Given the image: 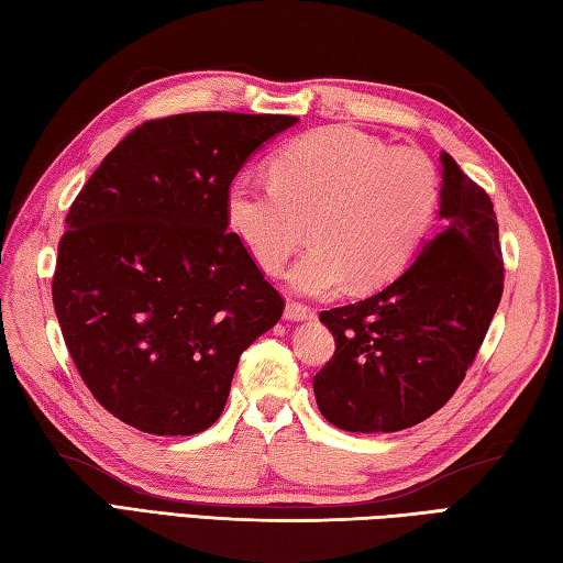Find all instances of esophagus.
<instances>
[{"mask_svg": "<svg viewBox=\"0 0 563 563\" xmlns=\"http://www.w3.org/2000/svg\"><path fill=\"white\" fill-rule=\"evenodd\" d=\"M312 317H314V309H309V307H305L300 302H288V305H285V319H288V321H307V319H312Z\"/></svg>", "mask_w": 563, "mask_h": 563, "instance_id": "1", "label": "esophagus"}]
</instances>
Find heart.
Listing matches in <instances>:
<instances>
[{
	"label": "heart",
	"instance_id": "1",
	"mask_svg": "<svg viewBox=\"0 0 563 563\" xmlns=\"http://www.w3.org/2000/svg\"><path fill=\"white\" fill-rule=\"evenodd\" d=\"M440 194L438 166L421 150L329 125L275 152L271 181L234 176L224 214L266 273L285 266L309 222L314 244L288 271V285L324 297L349 283L373 290L397 278L433 230Z\"/></svg>",
	"mask_w": 563,
	"mask_h": 563
}]
</instances>
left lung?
Segmentation results:
<instances>
[{
	"label": "left lung",
	"instance_id": "1",
	"mask_svg": "<svg viewBox=\"0 0 563 563\" xmlns=\"http://www.w3.org/2000/svg\"><path fill=\"white\" fill-rule=\"evenodd\" d=\"M440 164V234L387 288L319 314L336 353L314 375V397L349 433H394L445 406L504 295L494 202L448 152Z\"/></svg>",
	"mask_w": 563,
	"mask_h": 563
}]
</instances>
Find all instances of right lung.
<instances>
[{
  "instance_id": "1",
  "label": "right lung",
  "mask_w": 563,
  "mask_h": 563,
  "mask_svg": "<svg viewBox=\"0 0 563 563\" xmlns=\"http://www.w3.org/2000/svg\"><path fill=\"white\" fill-rule=\"evenodd\" d=\"M295 115L181 113L135 128L67 212L53 305L84 385L123 423L196 435L283 297L227 232L224 196Z\"/></svg>"
}]
</instances>
